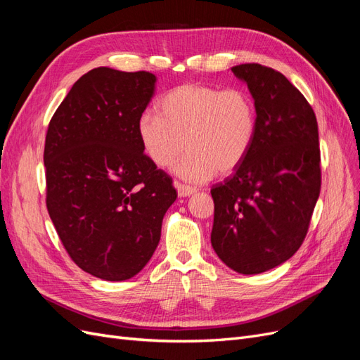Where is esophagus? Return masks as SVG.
<instances>
[{
	"instance_id": "obj_1",
	"label": "esophagus",
	"mask_w": 360,
	"mask_h": 360,
	"mask_svg": "<svg viewBox=\"0 0 360 360\" xmlns=\"http://www.w3.org/2000/svg\"><path fill=\"white\" fill-rule=\"evenodd\" d=\"M176 189L179 197H191L198 189L197 188H192V186H186V184H181V183H176Z\"/></svg>"
}]
</instances>
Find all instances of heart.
Returning <instances> with one entry per match:
<instances>
[{"label":"heart","instance_id":"obj_1","mask_svg":"<svg viewBox=\"0 0 360 360\" xmlns=\"http://www.w3.org/2000/svg\"><path fill=\"white\" fill-rule=\"evenodd\" d=\"M156 110L158 115L138 118L141 147L155 167L167 168L184 143L188 153L174 167L183 180L202 183L216 172L231 174L252 148L257 108L245 90L183 84L163 94Z\"/></svg>","mask_w":360,"mask_h":360}]
</instances>
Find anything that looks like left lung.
<instances>
[{
    "label": "left lung",
    "mask_w": 360,
    "mask_h": 360,
    "mask_svg": "<svg viewBox=\"0 0 360 360\" xmlns=\"http://www.w3.org/2000/svg\"><path fill=\"white\" fill-rule=\"evenodd\" d=\"M257 108L252 148L231 177L212 188V246L242 275L291 258L308 233L321 188L317 118L284 75L261 66L231 68Z\"/></svg>",
    "instance_id": "left-lung-1"
}]
</instances>
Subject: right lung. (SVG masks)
I'll return each instance as SVG.
<instances>
[{"label":"right lung","mask_w":360,"mask_h":360,"mask_svg":"<svg viewBox=\"0 0 360 360\" xmlns=\"http://www.w3.org/2000/svg\"><path fill=\"white\" fill-rule=\"evenodd\" d=\"M155 84L150 72L93 69L73 84L48 127L49 216L70 258L103 281H126L146 267L177 198L136 132Z\"/></svg>","instance_id":"obj_1"}]
</instances>
